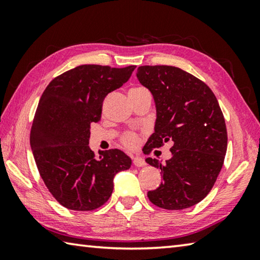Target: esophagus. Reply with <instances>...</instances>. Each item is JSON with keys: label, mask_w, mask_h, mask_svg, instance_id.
Returning <instances> with one entry per match:
<instances>
[{"label": "esophagus", "mask_w": 260, "mask_h": 260, "mask_svg": "<svg viewBox=\"0 0 260 260\" xmlns=\"http://www.w3.org/2000/svg\"><path fill=\"white\" fill-rule=\"evenodd\" d=\"M133 164L136 167H143V166H146V161H144L143 158H141V157H133Z\"/></svg>", "instance_id": "esophagus-1"}]
</instances>
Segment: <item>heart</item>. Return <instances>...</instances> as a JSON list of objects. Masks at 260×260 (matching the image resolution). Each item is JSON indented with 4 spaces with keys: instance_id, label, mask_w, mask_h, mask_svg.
<instances>
[{
    "instance_id": "obj_1",
    "label": "heart",
    "mask_w": 260,
    "mask_h": 260,
    "mask_svg": "<svg viewBox=\"0 0 260 260\" xmlns=\"http://www.w3.org/2000/svg\"><path fill=\"white\" fill-rule=\"evenodd\" d=\"M142 90H146V89H143V88H139V87L132 88V89L129 90V94L140 93V91H142ZM122 143H124L125 146L128 148H135L139 143V138L133 133H128V134H126L124 138H122Z\"/></svg>"
}]
</instances>
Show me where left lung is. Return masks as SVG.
Segmentation results:
<instances>
[{"instance_id": "8db88e82", "label": "left lung", "mask_w": 260, "mask_h": 260, "mask_svg": "<svg viewBox=\"0 0 260 260\" xmlns=\"http://www.w3.org/2000/svg\"><path fill=\"white\" fill-rule=\"evenodd\" d=\"M140 83L150 90L156 107L155 133L144 153L172 141V157L161 164L162 182L148 191L152 204L166 210L190 208L208 195L221 170L227 150L223 114L212 90L183 70L167 65L140 67Z\"/></svg>"}]
</instances>
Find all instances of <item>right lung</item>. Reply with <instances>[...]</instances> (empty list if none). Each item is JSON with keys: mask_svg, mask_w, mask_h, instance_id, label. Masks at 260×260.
Listing matches in <instances>:
<instances>
[{"mask_svg": "<svg viewBox=\"0 0 260 260\" xmlns=\"http://www.w3.org/2000/svg\"><path fill=\"white\" fill-rule=\"evenodd\" d=\"M135 67L80 65L55 78L43 91L30 129V149L43 182L70 210L91 211L111 196L113 178L132 159L118 149L90 150V124L103 101L131 78Z\"/></svg>", "mask_w": 260, "mask_h": 260, "instance_id": "add662e5", "label": "right lung"}]
</instances>
